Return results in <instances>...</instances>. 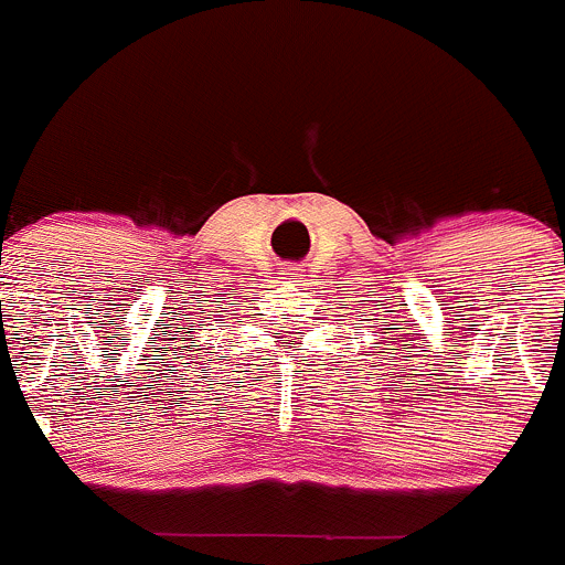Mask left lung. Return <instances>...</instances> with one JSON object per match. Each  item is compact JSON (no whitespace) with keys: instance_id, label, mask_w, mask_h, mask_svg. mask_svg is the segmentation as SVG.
Here are the masks:
<instances>
[{"instance_id":"1","label":"left lung","mask_w":565,"mask_h":565,"mask_svg":"<svg viewBox=\"0 0 565 565\" xmlns=\"http://www.w3.org/2000/svg\"><path fill=\"white\" fill-rule=\"evenodd\" d=\"M382 334H387V332H382ZM376 349H379V345H376ZM379 354H387V351H379ZM371 367H376V365H371Z\"/></svg>"}]
</instances>
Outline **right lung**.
<instances>
[{"label": "right lung", "mask_w": 565, "mask_h": 565, "mask_svg": "<svg viewBox=\"0 0 565 565\" xmlns=\"http://www.w3.org/2000/svg\"><path fill=\"white\" fill-rule=\"evenodd\" d=\"M200 327H205V323L200 321ZM183 329H186V327H183ZM186 340H192V334H186ZM181 349L189 351V345H181ZM194 351H200V349H194ZM205 354H214V351H205ZM186 356H192V354H186ZM172 360H178V356H172ZM198 360H203V356H198ZM183 365H189V362H183Z\"/></svg>", "instance_id": "obj_1"}]
</instances>
